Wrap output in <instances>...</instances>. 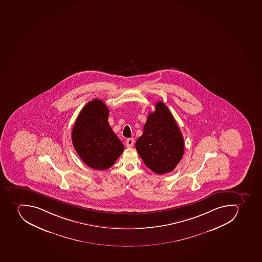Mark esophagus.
Wrapping results in <instances>:
<instances>
[{"label": "esophagus", "instance_id": "34e87169", "mask_svg": "<svg viewBox=\"0 0 262 262\" xmlns=\"http://www.w3.org/2000/svg\"><path fill=\"white\" fill-rule=\"evenodd\" d=\"M134 139H128L126 140V146L127 147H132L134 146Z\"/></svg>", "mask_w": 262, "mask_h": 262}]
</instances>
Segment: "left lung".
<instances>
[{
    "mask_svg": "<svg viewBox=\"0 0 262 262\" xmlns=\"http://www.w3.org/2000/svg\"><path fill=\"white\" fill-rule=\"evenodd\" d=\"M149 113L135 147L143 163L157 174L172 171L183 158L184 139L169 110L162 101Z\"/></svg>",
    "mask_w": 262,
    "mask_h": 262,
    "instance_id": "left-lung-1",
    "label": "left lung"
}]
</instances>
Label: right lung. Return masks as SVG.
<instances>
[{
  "label": "right lung",
  "instance_id": "add662e5",
  "mask_svg": "<svg viewBox=\"0 0 262 262\" xmlns=\"http://www.w3.org/2000/svg\"><path fill=\"white\" fill-rule=\"evenodd\" d=\"M108 113L102 100L93 99L79 113L71 133L78 155L93 169L110 168L124 149L110 127Z\"/></svg>",
  "mask_w": 262,
  "mask_h": 262
}]
</instances>
